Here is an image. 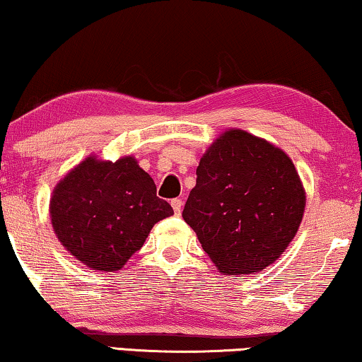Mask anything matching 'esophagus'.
I'll list each match as a JSON object with an SVG mask.
<instances>
[{
	"label": "esophagus",
	"instance_id": "esophagus-1",
	"mask_svg": "<svg viewBox=\"0 0 362 362\" xmlns=\"http://www.w3.org/2000/svg\"><path fill=\"white\" fill-rule=\"evenodd\" d=\"M171 207H173V211H175L176 216H181V209H182V201H181V199H173Z\"/></svg>",
	"mask_w": 362,
	"mask_h": 362
}]
</instances>
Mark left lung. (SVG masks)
<instances>
[{
  "instance_id": "left-lung-1",
  "label": "left lung",
  "mask_w": 362,
  "mask_h": 362,
  "mask_svg": "<svg viewBox=\"0 0 362 362\" xmlns=\"http://www.w3.org/2000/svg\"><path fill=\"white\" fill-rule=\"evenodd\" d=\"M182 218L218 272L263 271L294 240L305 189L289 155L242 129L214 140L196 170Z\"/></svg>"
}]
</instances>
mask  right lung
<instances>
[{
  "label": "right lung",
  "instance_id": "obj_1",
  "mask_svg": "<svg viewBox=\"0 0 362 362\" xmlns=\"http://www.w3.org/2000/svg\"><path fill=\"white\" fill-rule=\"evenodd\" d=\"M50 222L68 253L94 271H119L142 248L150 230L173 216L134 156H86L57 182Z\"/></svg>",
  "mask_w": 362,
  "mask_h": 362
}]
</instances>
